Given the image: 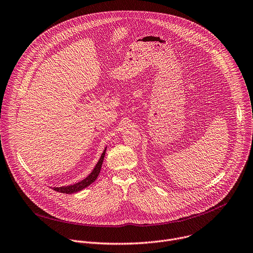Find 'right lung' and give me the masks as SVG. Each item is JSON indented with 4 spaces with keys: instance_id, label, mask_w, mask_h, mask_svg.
<instances>
[{
    "instance_id": "right-lung-1",
    "label": "right lung",
    "mask_w": 253,
    "mask_h": 253,
    "mask_svg": "<svg viewBox=\"0 0 253 253\" xmlns=\"http://www.w3.org/2000/svg\"><path fill=\"white\" fill-rule=\"evenodd\" d=\"M106 148L107 147H105L103 153L101 154L100 159L98 160L97 164L95 165L94 169L91 171V173L86 178H84L82 181L77 182V183H75L73 185H68V186H63V187H53L52 189L54 191H56L58 193H62V194H73V193L80 192L81 190L85 189L86 187L91 185L97 179V177H98V175L100 173L102 163H103V160H104V156H105V153H106Z\"/></svg>"
}]
</instances>
